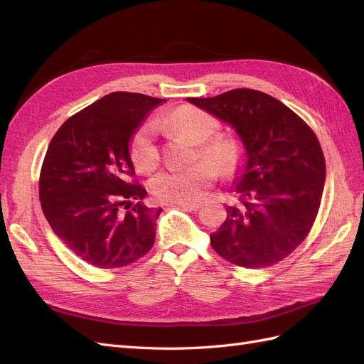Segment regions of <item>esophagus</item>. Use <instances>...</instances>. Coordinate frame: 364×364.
I'll return each instance as SVG.
<instances>
[{"label": "esophagus", "instance_id": "1", "mask_svg": "<svg viewBox=\"0 0 364 364\" xmlns=\"http://www.w3.org/2000/svg\"><path fill=\"white\" fill-rule=\"evenodd\" d=\"M178 206L186 209V211H197L200 208V203H179Z\"/></svg>", "mask_w": 364, "mask_h": 364}]
</instances>
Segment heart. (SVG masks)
I'll return each mask as SVG.
<instances>
[{"label": "heart", "instance_id": "obj_1", "mask_svg": "<svg viewBox=\"0 0 364 364\" xmlns=\"http://www.w3.org/2000/svg\"><path fill=\"white\" fill-rule=\"evenodd\" d=\"M161 123L199 146V161L183 170L161 171L150 182V190L156 199L167 203H196L205 196L215 181L217 171L223 176L237 174L245 164V150L235 139L213 138L220 127L218 121L200 109L181 106L162 117ZM130 158L135 168L149 173L159 162L156 144V126L147 121L141 124L130 141ZM218 170L215 171V168Z\"/></svg>", "mask_w": 364, "mask_h": 364}]
</instances>
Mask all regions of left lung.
Masks as SVG:
<instances>
[{"label": "left lung", "mask_w": 364, "mask_h": 364, "mask_svg": "<svg viewBox=\"0 0 364 364\" xmlns=\"http://www.w3.org/2000/svg\"><path fill=\"white\" fill-rule=\"evenodd\" d=\"M186 100L232 127L245 149L232 186L238 202L209 235L213 249L246 269L273 266L302 243L321 206L325 158L314 132L255 90Z\"/></svg>", "instance_id": "left-lung-1"}]
</instances>
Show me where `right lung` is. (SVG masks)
I'll return each instance as SVG.
<instances>
[{"label": "right lung", "mask_w": 364, "mask_h": 364, "mask_svg": "<svg viewBox=\"0 0 364 364\" xmlns=\"http://www.w3.org/2000/svg\"><path fill=\"white\" fill-rule=\"evenodd\" d=\"M164 102L107 94L65 121L50 142L39 178L43 215L62 243L94 267L129 266L155 243L161 208L146 206V188L130 182V141Z\"/></svg>", "instance_id": "right-lung-1"}]
</instances>
